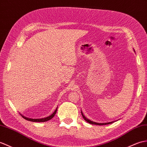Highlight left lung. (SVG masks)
Instances as JSON below:
<instances>
[{
    "label": "left lung",
    "mask_w": 147,
    "mask_h": 147,
    "mask_svg": "<svg viewBox=\"0 0 147 147\" xmlns=\"http://www.w3.org/2000/svg\"><path fill=\"white\" fill-rule=\"evenodd\" d=\"M134 51L135 52V51L134 50ZM81 115H82V116H83V118H84V120H85V121H86L87 122H88L89 123H90V124H92V125H108V124H111V123H113V122H115V121H111V122H107V123H97V122H94V121H91V120H89V119H88L86 117H85V116L83 115V112L82 111H81Z\"/></svg>",
    "instance_id": "1"
}]
</instances>
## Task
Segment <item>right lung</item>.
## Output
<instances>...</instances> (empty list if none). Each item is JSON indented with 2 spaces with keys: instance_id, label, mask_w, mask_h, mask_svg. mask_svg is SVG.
Returning a JSON list of instances; mask_svg holds the SVG:
<instances>
[{
  "instance_id": "right-lung-1",
  "label": "right lung",
  "mask_w": 147,
  "mask_h": 147,
  "mask_svg": "<svg viewBox=\"0 0 147 147\" xmlns=\"http://www.w3.org/2000/svg\"><path fill=\"white\" fill-rule=\"evenodd\" d=\"M57 110V107L56 108V110L54 111L52 115H51L50 116H49V117H46V118H38V119L29 118H28V117H25V116L22 115V114H20V115H21L22 117L26 119V120H28V121H32V122H44V121H49V120H51V119H52V118L54 117V115H55V114L56 113Z\"/></svg>"
}]
</instances>
